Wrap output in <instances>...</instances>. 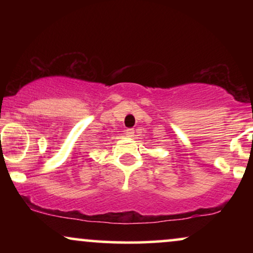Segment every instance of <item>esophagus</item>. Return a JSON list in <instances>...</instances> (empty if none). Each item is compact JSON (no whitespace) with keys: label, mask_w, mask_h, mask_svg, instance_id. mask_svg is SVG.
Wrapping results in <instances>:
<instances>
[{"label":"esophagus","mask_w":253,"mask_h":253,"mask_svg":"<svg viewBox=\"0 0 253 253\" xmlns=\"http://www.w3.org/2000/svg\"><path fill=\"white\" fill-rule=\"evenodd\" d=\"M126 135L128 136V138H134V129L129 128L126 130Z\"/></svg>","instance_id":"obj_1"}]
</instances>
